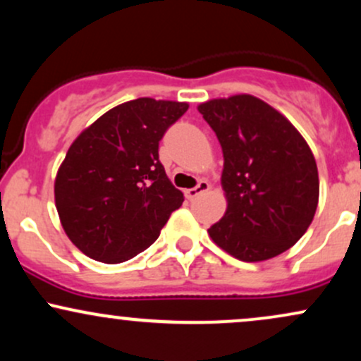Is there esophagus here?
I'll use <instances>...</instances> for the list:
<instances>
[{
  "label": "esophagus",
  "instance_id": "34e87169",
  "mask_svg": "<svg viewBox=\"0 0 361 361\" xmlns=\"http://www.w3.org/2000/svg\"><path fill=\"white\" fill-rule=\"evenodd\" d=\"M209 190H210V183H209V181H207V180H200V181H198V185L195 186V188L186 190L185 195H186V198H195V197H198V195H200V193L209 192Z\"/></svg>",
  "mask_w": 361,
  "mask_h": 361
}]
</instances>
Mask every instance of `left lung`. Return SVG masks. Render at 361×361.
Masks as SVG:
<instances>
[{
	"label": "left lung",
	"instance_id": "left-lung-1",
	"mask_svg": "<svg viewBox=\"0 0 361 361\" xmlns=\"http://www.w3.org/2000/svg\"><path fill=\"white\" fill-rule=\"evenodd\" d=\"M224 152V217L210 238L241 261H264L292 247L312 222L319 200L316 159L280 111L251 94L202 103Z\"/></svg>",
	"mask_w": 361,
	"mask_h": 361
}]
</instances>
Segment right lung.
I'll return each instance as SVG.
<instances>
[{
  "label": "right lung",
  "instance_id": "obj_1",
  "mask_svg": "<svg viewBox=\"0 0 361 361\" xmlns=\"http://www.w3.org/2000/svg\"><path fill=\"white\" fill-rule=\"evenodd\" d=\"M188 103L137 98L82 130L56 176L61 224L78 250L122 263L159 238L185 197L168 180L159 140Z\"/></svg>",
  "mask_w": 361,
  "mask_h": 361
}]
</instances>
